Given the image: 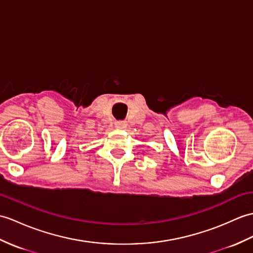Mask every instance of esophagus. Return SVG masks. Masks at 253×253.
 I'll use <instances>...</instances> for the list:
<instances>
[{
    "label": "esophagus",
    "instance_id": "1",
    "mask_svg": "<svg viewBox=\"0 0 253 253\" xmlns=\"http://www.w3.org/2000/svg\"><path fill=\"white\" fill-rule=\"evenodd\" d=\"M127 126V123L125 121H117L115 122V127L117 129H124Z\"/></svg>",
    "mask_w": 253,
    "mask_h": 253
}]
</instances>
